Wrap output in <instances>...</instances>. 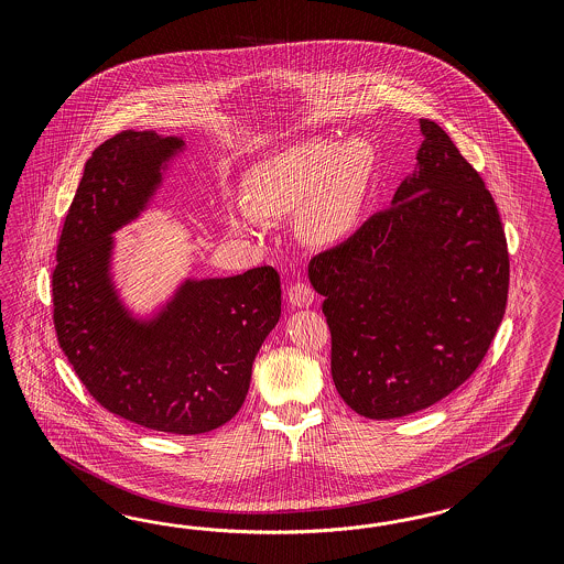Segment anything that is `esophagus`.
Here are the masks:
<instances>
[{
	"label": "esophagus",
	"mask_w": 564,
	"mask_h": 564,
	"mask_svg": "<svg viewBox=\"0 0 564 564\" xmlns=\"http://www.w3.org/2000/svg\"><path fill=\"white\" fill-rule=\"evenodd\" d=\"M288 300L291 306L307 307L314 302V290L304 281H297L288 290Z\"/></svg>",
	"instance_id": "esophagus-1"
}]
</instances>
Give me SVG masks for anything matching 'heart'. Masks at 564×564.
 Wrapping results in <instances>:
<instances>
[{
    "label": "heart",
    "mask_w": 564,
    "mask_h": 564,
    "mask_svg": "<svg viewBox=\"0 0 564 564\" xmlns=\"http://www.w3.org/2000/svg\"><path fill=\"white\" fill-rule=\"evenodd\" d=\"M372 170L364 140H310L258 163L246 180V200L229 205L236 229L297 210V231L310 243H333L354 227Z\"/></svg>",
    "instance_id": "obj_1"
}]
</instances>
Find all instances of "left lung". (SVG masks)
<instances>
[{
  "mask_svg": "<svg viewBox=\"0 0 564 564\" xmlns=\"http://www.w3.org/2000/svg\"><path fill=\"white\" fill-rule=\"evenodd\" d=\"M393 206L318 252L330 375L370 420L426 410L486 358L509 297V250L490 189L434 121Z\"/></svg>",
  "mask_w": 564,
  "mask_h": 564,
  "instance_id": "8db88e82",
  "label": "left lung"
}]
</instances>
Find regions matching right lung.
<instances>
[{
  "label": "right lung",
  "mask_w": 564,
  "mask_h": 564,
  "mask_svg": "<svg viewBox=\"0 0 564 564\" xmlns=\"http://www.w3.org/2000/svg\"><path fill=\"white\" fill-rule=\"evenodd\" d=\"M180 138L123 130L95 149L69 205L52 274L57 343L88 394L123 420L203 434L238 413L252 364L281 316L273 267L188 281L153 323H134L111 290V234L134 219Z\"/></svg>",
  "instance_id": "right-lung-1"
}]
</instances>
